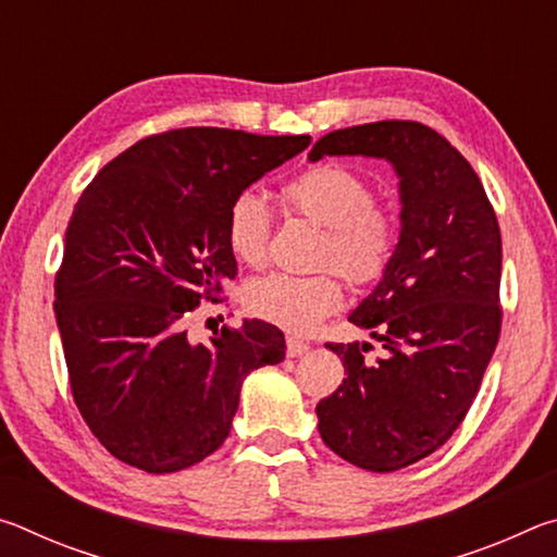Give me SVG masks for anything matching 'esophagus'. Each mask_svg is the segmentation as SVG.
<instances>
[{
    "mask_svg": "<svg viewBox=\"0 0 557 557\" xmlns=\"http://www.w3.org/2000/svg\"><path fill=\"white\" fill-rule=\"evenodd\" d=\"M307 351H309V344L299 342V338H295V336H287V356L289 358L301 356V354H307Z\"/></svg>",
    "mask_w": 557,
    "mask_h": 557,
    "instance_id": "esophagus-1",
    "label": "esophagus"
}]
</instances>
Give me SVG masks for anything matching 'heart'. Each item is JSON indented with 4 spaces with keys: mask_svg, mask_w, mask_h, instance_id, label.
<instances>
[{
    "mask_svg": "<svg viewBox=\"0 0 557 557\" xmlns=\"http://www.w3.org/2000/svg\"><path fill=\"white\" fill-rule=\"evenodd\" d=\"M285 209L324 225L317 265L334 268L348 285H375L395 258L400 221L393 209L373 201V186L356 169L319 162L282 184ZM225 243L231 256L248 268L265 265L270 250V211L252 191H243L225 211ZM344 289L333 270L317 275L270 272L245 285L243 301L252 314L287 332L307 334L342 307Z\"/></svg>",
    "mask_w": 557,
    "mask_h": 557,
    "instance_id": "obj_1",
    "label": "heart"
}]
</instances>
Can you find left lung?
<instances>
[{
    "instance_id": "8db88e82",
    "label": "left lung",
    "mask_w": 557,
    "mask_h": 557,
    "mask_svg": "<svg viewBox=\"0 0 557 557\" xmlns=\"http://www.w3.org/2000/svg\"><path fill=\"white\" fill-rule=\"evenodd\" d=\"M388 159L400 176L398 250L348 322L385 348L326 344L346 379L319 400L329 449L369 471H398L451 437L474 403L502 334V231L482 182L422 122L381 120L329 132L309 152Z\"/></svg>"
}]
</instances>
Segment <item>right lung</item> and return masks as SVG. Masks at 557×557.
<instances>
[{
	"label": "right lung",
	"mask_w": 557,
	"mask_h": 557,
	"mask_svg": "<svg viewBox=\"0 0 557 557\" xmlns=\"http://www.w3.org/2000/svg\"><path fill=\"white\" fill-rule=\"evenodd\" d=\"M309 135L182 127L149 135L92 178L55 272L73 400L112 457L149 474L199 465L228 437L250 371L285 358L277 326L252 319L191 344L186 322L238 275L225 211Z\"/></svg>",
	"instance_id": "right-lung-1"
}]
</instances>
